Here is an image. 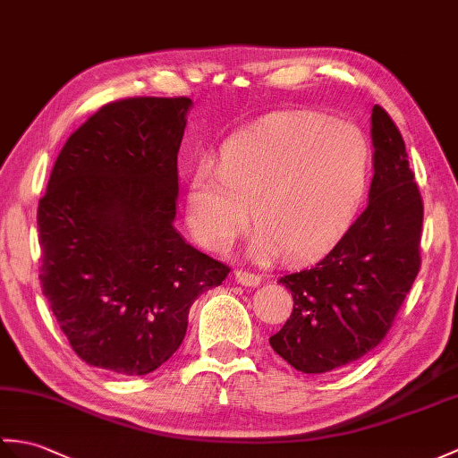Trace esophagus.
Returning <instances> with one entry per match:
<instances>
[{
    "label": "esophagus",
    "instance_id": "34e87169",
    "mask_svg": "<svg viewBox=\"0 0 458 458\" xmlns=\"http://www.w3.org/2000/svg\"><path fill=\"white\" fill-rule=\"evenodd\" d=\"M233 279H236V283H240L242 286H258L261 283V277L259 275L255 273H250V271H233Z\"/></svg>",
    "mask_w": 458,
    "mask_h": 458
}]
</instances>
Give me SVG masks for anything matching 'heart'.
<instances>
[{
    "label": "heart",
    "mask_w": 458,
    "mask_h": 458,
    "mask_svg": "<svg viewBox=\"0 0 458 458\" xmlns=\"http://www.w3.org/2000/svg\"><path fill=\"white\" fill-rule=\"evenodd\" d=\"M373 179V146L351 123L293 113L228 138L216 167L189 179L187 222L199 243L226 251L258 228L255 258L304 259L353 225Z\"/></svg>",
    "instance_id": "b5f03b06"
}]
</instances>
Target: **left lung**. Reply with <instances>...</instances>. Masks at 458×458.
I'll list each match as a JSON object with an SVG mask.
<instances>
[{
  "instance_id": "left-lung-1",
  "label": "left lung",
  "mask_w": 458,
  "mask_h": 458,
  "mask_svg": "<svg viewBox=\"0 0 458 458\" xmlns=\"http://www.w3.org/2000/svg\"><path fill=\"white\" fill-rule=\"evenodd\" d=\"M370 124L375 175L363 215L320 263L279 279L294 308L269 344L306 375L342 369L375 349L421 265L423 203L406 144L378 105Z\"/></svg>"
}]
</instances>
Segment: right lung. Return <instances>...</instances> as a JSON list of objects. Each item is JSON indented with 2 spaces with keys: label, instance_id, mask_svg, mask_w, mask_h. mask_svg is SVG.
<instances>
[{
  "label": "right lung",
  "instance_id": "right-lung-1",
  "mask_svg": "<svg viewBox=\"0 0 458 458\" xmlns=\"http://www.w3.org/2000/svg\"><path fill=\"white\" fill-rule=\"evenodd\" d=\"M189 98L105 105L73 132L38 200L40 284L72 349L140 377L183 342L189 308L230 267L175 230Z\"/></svg>",
  "mask_w": 458,
  "mask_h": 458
}]
</instances>
